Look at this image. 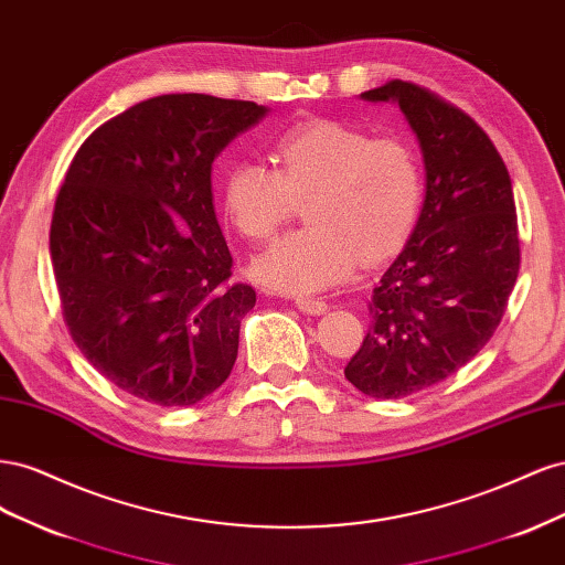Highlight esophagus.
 <instances>
[{
	"mask_svg": "<svg viewBox=\"0 0 565 565\" xmlns=\"http://www.w3.org/2000/svg\"><path fill=\"white\" fill-rule=\"evenodd\" d=\"M295 306L301 313H309V316H322L324 311H328V303H324L322 299H311V297H297Z\"/></svg>",
	"mask_w": 565,
	"mask_h": 565,
	"instance_id": "34e87169",
	"label": "esophagus"
}]
</instances>
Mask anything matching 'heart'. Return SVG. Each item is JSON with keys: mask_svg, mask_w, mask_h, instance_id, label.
I'll return each mask as SVG.
<instances>
[{"mask_svg": "<svg viewBox=\"0 0 565 565\" xmlns=\"http://www.w3.org/2000/svg\"><path fill=\"white\" fill-rule=\"evenodd\" d=\"M270 169L237 162L221 183V210L252 243L268 241L306 202L309 226L254 256L252 278L276 292L311 295L363 264L396 254L422 212L424 177L415 150L398 139L339 122H309L273 148Z\"/></svg>", "mask_w": 565, "mask_h": 565, "instance_id": "heart-1", "label": "heart"}]
</instances>
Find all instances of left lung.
I'll use <instances>...</instances> for the list:
<instances>
[{"mask_svg":"<svg viewBox=\"0 0 565 565\" xmlns=\"http://www.w3.org/2000/svg\"><path fill=\"white\" fill-rule=\"evenodd\" d=\"M361 98L396 104L424 160L417 226L372 289V324L344 367L365 396L396 401L450 377L498 330L521 264L516 204L469 115L401 79Z\"/></svg>","mask_w":565,"mask_h":565,"instance_id":"1","label":"left lung"}]
</instances>
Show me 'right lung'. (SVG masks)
<instances>
[{"label":"right lung","instance_id":"add662e5","mask_svg":"<svg viewBox=\"0 0 565 565\" xmlns=\"http://www.w3.org/2000/svg\"><path fill=\"white\" fill-rule=\"evenodd\" d=\"M266 115L252 100L156 96L100 125L67 169L49 235L63 316L134 398L195 405L228 380L256 295L228 282L212 164Z\"/></svg>","mask_w":565,"mask_h":565}]
</instances>
